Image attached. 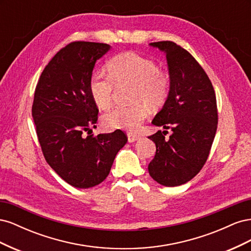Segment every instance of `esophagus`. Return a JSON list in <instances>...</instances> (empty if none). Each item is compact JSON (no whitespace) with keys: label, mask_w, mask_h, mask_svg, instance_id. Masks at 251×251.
I'll return each instance as SVG.
<instances>
[{"label":"esophagus","mask_w":251,"mask_h":251,"mask_svg":"<svg viewBox=\"0 0 251 251\" xmlns=\"http://www.w3.org/2000/svg\"><path fill=\"white\" fill-rule=\"evenodd\" d=\"M140 137L137 134H133V133H127V140L128 142H134L136 140H138Z\"/></svg>","instance_id":"esophagus-1"}]
</instances>
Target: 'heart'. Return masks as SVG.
<instances>
[{
    "label": "heart",
    "mask_w": 251,
    "mask_h": 251,
    "mask_svg": "<svg viewBox=\"0 0 251 251\" xmlns=\"http://www.w3.org/2000/svg\"><path fill=\"white\" fill-rule=\"evenodd\" d=\"M108 69L110 75L96 72L90 79V93L98 107H110L116 85L133 86L132 100L138 102L130 107L113 108L104 114L102 124L110 130H137L148 116L146 105L156 109L166 100L170 92L169 78L151 59L131 52L113 57Z\"/></svg>",
    "instance_id": "heart-1"
}]
</instances>
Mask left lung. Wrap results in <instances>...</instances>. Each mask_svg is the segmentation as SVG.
Returning a JSON list of instances; mask_svg holds the SVG:
<instances>
[{"label": "left lung", "mask_w": 251, "mask_h": 251, "mask_svg": "<svg viewBox=\"0 0 251 251\" xmlns=\"http://www.w3.org/2000/svg\"><path fill=\"white\" fill-rule=\"evenodd\" d=\"M166 56L170 92L151 124L171 128L149 136L156 154L149 164L150 176L164 186H178L192 180L207 160L214 142L218 111L214 87L199 63L173 42L149 44Z\"/></svg>", "instance_id": "left-lung-1"}]
</instances>
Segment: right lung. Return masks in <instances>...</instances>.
Wrapping results in <instances>:
<instances>
[{"mask_svg": "<svg viewBox=\"0 0 251 251\" xmlns=\"http://www.w3.org/2000/svg\"><path fill=\"white\" fill-rule=\"evenodd\" d=\"M111 50L101 43L74 42L57 52L35 88L32 117L45 159L67 183L76 188L98 185L108 177L126 134H89L98 109L90 93L96 62Z\"/></svg>", "mask_w": 251, "mask_h": 251, "instance_id": "right-lung-1", "label": "right lung"}]
</instances>
